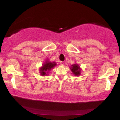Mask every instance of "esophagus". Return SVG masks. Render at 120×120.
Returning <instances> with one entry per match:
<instances>
[{"label":"esophagus","instance_id":"1","mask_svg":"<svg viewBox=\"0 0 120 120\" xmlns=\"http://www.w3.org/2000/svg\"><path fill=\"white\" fill-rule=\"evenodd\" d=\"M60 65H61V66H63V65H64V62L63 61H60Z\"/></svg>","mask_w":120,"mask_h":120}]
</instances>
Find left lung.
I'll return each instance as SVG.
<instances>
[{
	"label": "left lung",
	"instance_id": "left-lung-1",
	"mask_svg": "<svg viewBox=\"0 0 120 120\" xmlns=\"http://www.w3.org/2000/svg\"><path fill=\"white\" fill-rule=\"evenodd\" d=\"M70 69L71 70L72 73L75 76H78L81 75V69L80 68V65L78 64H74L71 65L70 67Z\"/></svg>",
	"mask_w": 120,
	"mask_h": 120
}]
</instances>
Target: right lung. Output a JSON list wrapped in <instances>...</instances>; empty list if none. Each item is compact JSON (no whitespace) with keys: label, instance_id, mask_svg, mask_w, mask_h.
<instances>
[{"label":"right lung","instance_id":"right-lung-1","mask_svg":"<svg viewBox=\"0 0 120 120\" xmlns=\"http://www.w3.org/2000/svg\"><path fill=\"white\" fill-rule=\"evenodd\" d=\"M56 65L57 64L55 62H51L48 60H45V62L42 64V67H40V69H39L40 75L42 76L48 75L51 70L56 67Z\"/></svg>","mask_w":120,"mask_h":120}]
</instances>
